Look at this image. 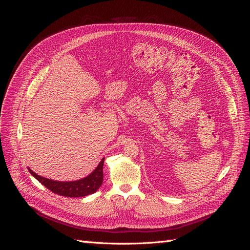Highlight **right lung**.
<instances>
[{
    "label": "right lung",
    "mask_w": 250,
    "mask_h": 250,
    "mask_svg": "<svg viewBox=\"0 0 250 250\" xmlns=\"http://www.w3.org/2000/svg\"><path fill=\"white\" fill-rule=\"evenodd\" d=\"M103 165L104 158L88 176L75 181H56L37 175L31 169H29V172L53 193L64 197H84L97 192L101 187L103 183Z\"/></svg>",
    "instance_id": "right-lung-1"
}]
</instances>
